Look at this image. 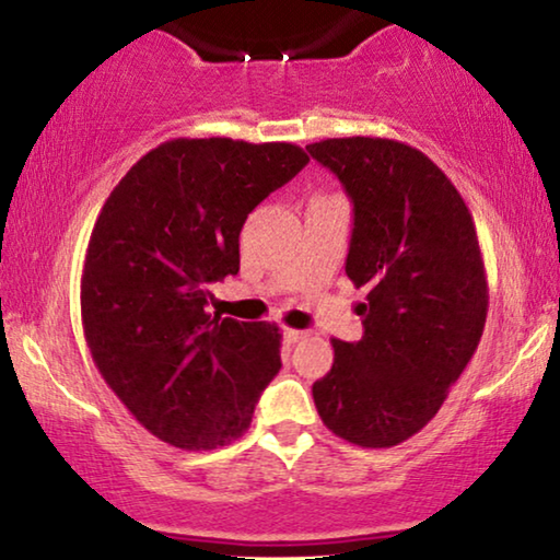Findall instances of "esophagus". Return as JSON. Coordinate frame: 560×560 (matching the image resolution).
Returning a JSON list of instances; mask_svg holds the SVG:
<instances>
[{"label": "esophagus", "mask_w": 560, "mask_h": 560, "mask_svg": "<svg viewBox=\"0 0 560 560\" xmlns=\"http://www.w3.org/2000/svg\"><path fill=\"white\" fill-rule=\"evenodd\" d=\"M305 331H298V328H285V331H282V339H285L288 343H298L301 339H305Z\"/></svg>", "instance_id": "esophagus-1"}]
</instances>
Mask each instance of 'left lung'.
I'll return each instance as SVG.
<instances>
[{"instance_id": "8db88e82", "label": "left lung", "mask_w": 560, "mask_h": 560, "mask_svg": "<svg viewBox=\"0 0 560 560\" xmlns=\"http://www.w3.org/2000/svg\"><path fill=\"white\" fill-rule=\"evenodd\" d=\"M305 150L354 203L347 275L366 288L364 336L331 339L313 400L339 439L397 446L441 410L479 347L489 290L477 229L446 173L410 144L336 137Z\"/></svg>"}]
</instances>
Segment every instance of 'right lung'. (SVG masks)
<instances>
[{
	"label": "right lung",
	"mask_w": 560,
	"mask_h": 560,
	"mask_svg": "<svg viewBox=\"0 0 560 560\" xmlns=\"http://www.w3.org/2000/svg\"><path fill=\"white\" fill-rule=\"evenodd\" d=\"M308 163L290 142L158 144L106 198L81 278L96 370L160 441L211 451L240 439L280 372V328L211 316L213 282L240 272L255 206Z\"/></svg>",
	"instance_id": "obj_1"
}]
</instances>
